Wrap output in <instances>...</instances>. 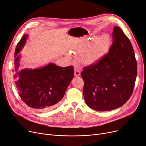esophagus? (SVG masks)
Wrapping results in <instances>:
<instances>
[{
    "label": "esophagus",
    "mask_w": 146,
    "mask_h": 146,
    "mask_svg": "<svg viewBox=\"0 0 146 146\" xmlns=\"http://www.w3.org/2000/svg\"><path fill=\"white\" fill-rule=\"evenodd\" d=\"M80 74V72L79 70H77V69L74 70V76H76V77L79 76Z\"/></svg>",
    "instance_id": "obj_1"
}]
</instances>
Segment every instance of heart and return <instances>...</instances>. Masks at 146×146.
Returning a JSON list of instances; mask_svg holds the SVG:
<instances>
[{
    "mask_svg": "<svg viewBox=\"0 0 146 146\" xmlns=\"http://www.w3.org/2000/svg\"><path fill=\"white\" fill-rule=\"evenodd\" d=\"M97 39L94 37L91 42H88L82 44L76 49V53L82 55V60L85 64H90L98 60L100 56L108 48L110 43V37L108 35H103Z\"/></svg>",
    "mask_w": 146,
    "mask_h": 146,
    "instance_id": "heart-1",
    "label": "heart"
}]
</instances>
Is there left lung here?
I'll return each instance as SVG.
<instances>
[{
	"label": "left lung",
	"instance_id": "8db88e82",
	"mask_svg": "<svg viewBox=\"0 0 146 146\" xmlns=\"http://www.w3.org/2000/svg\"><path fill=\"white\" fill-rule=\"evenodd\" d=\"M112 35L109 52L81 72L85 102L100 111L115 110L127 102L137 74L134 50L128 37L117 26Z\"/></svg>",
	"mask_w": 146,
	"mask_h": 146
}]
</instances>
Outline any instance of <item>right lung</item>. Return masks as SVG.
Returning <instances> with one entry per match:
<instances>
[{
	"instance_id": "right-lung-1",
	"label": "right lung",
	"mask_w": 146,
	"mask_h": 146,
	"mask_svg": "<svg viewBox=\"0 0 146 146\" xmlns=\"http://www.w3.org/2000/svg\"><path fill=\"white\" fill-rule=\"evenodd\" d=\"M24 35L18 43L15 52L14 79L19 96L23 102L35 110L53 109L63 98L74 76L72 66L62 67L53 63L36 69L18 71L20 55H17L26 43Z\"/></svg>"
}]
</instances>
